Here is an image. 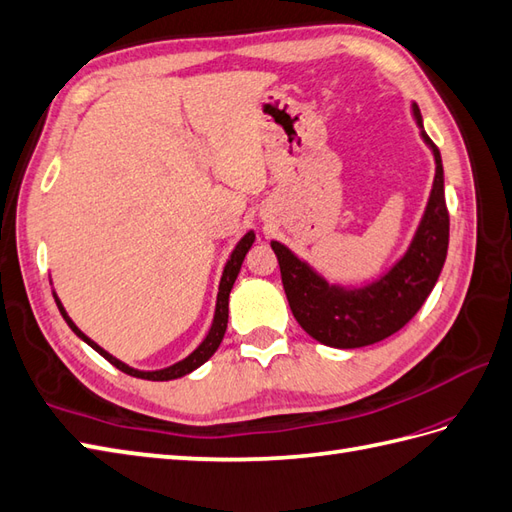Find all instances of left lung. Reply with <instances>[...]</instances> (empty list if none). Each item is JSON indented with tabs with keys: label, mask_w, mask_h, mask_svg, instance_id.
Masks as SVG:
<instances>
[{
	"label": "left lung",
	"mask_w": 512,
	"mask_h": 512,
	"mask_svg": "<svg viewBox=\"0 0 512 512\" xmlns=\"http://www.w3.org/2000/svg\"><path fill=\"white\" fill-rule=\"evenodd\" d=\"M413 112L423 128L417 104H413ZM421 136L436 162L432 193L408 252L380 280L350 291L330 286L289 247L271 241L293 317L323 345L352 350L384 341L417 315L439 280L450 243V213L445 206L441 152L423 130Z\"/></svg>",
	"instance_id": "1"
}]
</instances>
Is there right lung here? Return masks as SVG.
I'll use <instances>...</instances> for the list:
<instances>
[{"instance_id": "add662e5", "label": "right lung", "mask_w": 512, "mask_h": 512, "mask_svg": "<svg viewBox=\"0 0 512 512\" xmlns=\"http://www.w3.org/2000/svg\"><path fill=\"white\" fill-rule=\"evenodd\" d=\"M254 239H256L254 232H247V234L243 236V239L239 241V245L234 247V252L230 254V260L226 263V269H223L221 284H219V295H217V308H215L213 326H210V332L206 334V339L202 341V345H199L197 350H195L191 356H186L184 360H180V363L171 365V367H167V369H158V371H139V369H132V367H128L126 363H121V360H117L115 356H110L106 350H102V347H99L95 341H91L89 336H86V334L76 326V323L71 321V317L67 315V310L62 308L60 299H58V297H56V293H54L56 306H58V310H60V315L65 317L67 326H69L73 332H76L84 343H89L97 354H102V356L108 360L110 365H115V367H117V369H121L123 373H128V376L141 378V380H154V382H165V380H176V378H182V376H186V373H191V371H195L197 367H202V365L206 363V360L217 352V347H219V343H221V339H223V334H226V328H228V299H230V291H232V286H234L236 276H239V271H241V265H243V258H245V254H247V249L252 247Z\"/></svg>"}]
</instances>
